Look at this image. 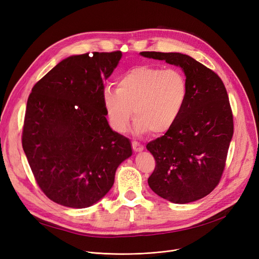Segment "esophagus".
<instances>
[{
    "instance_id": "esophagus-1",
    "label": "esophagus",
    "mask_w": 259,
    "mask_h": 259,
    "mask_svg": "<svg viewBox=\"0 0 259 259\" xmlns=\"http://www.w3.org/2000/svg\"><path fill=\"white\" fill-rule=\"evenodd\" d=\"M132 148L134 152H142L144 150V146L139 142H132Z\"/></svg>"
}]
</instances>
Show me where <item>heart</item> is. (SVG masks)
<instances>
[{
  "mask_svg": "<svg viewBox=\"0 0 259 259\" xmlns=\"http://www.w3.org/2000/svg\"><path fill=\"white\" fill-rule=\"evenodd\" d=\"M186 98L187 81L181 71L152 66L132 68L119 78L117 89L103 91L109 121L119 133L128 130L133 113L135 133L167 132L178 120Z\"/></svg>",
  "mask_w": 259,
  "mask_h": 259,
  "instance_id": "obj_1",
  "label": "heart"
}]
</instances>
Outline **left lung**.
Listing matches in <instances>:
<instances>
[{"instance_id": "left-lung-1", "label": "left lung", "mask_w": 259, "mask_h": 259, "mask_svg": "<svg viewBox=\"0 0 259 259\" xmlns=\"http://www.w3.org/2000/svg\"><path fill=\"white\" fill-rule=\"evenodd\" d=\"M141 56L181 67L187 81L178 120L147 145L156 161L149 187L174 203L198 200L219 185L233 137L227 90L219 75L187 54L143 51Z\"/></svg>"}]
</instances>
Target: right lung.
<instances>
[{
	"mask_svg": "<svg viewBox=\"0 0 259 259\" xmlns=\"http://www.w3.org/2000/svg\"><path fill=\"white\" fill-rule=\"evenodd\" d=\"M120 51L72 56L33 86L27 101L22 145L34 179L59 205L83 209L102 199L131 142L108 124L104 80Z\"/></svg>",
	"mask_w": 259,
	"mask_h": 259,
	"instance_id": "1",
	"label": "right lung"
}]
</instances>
